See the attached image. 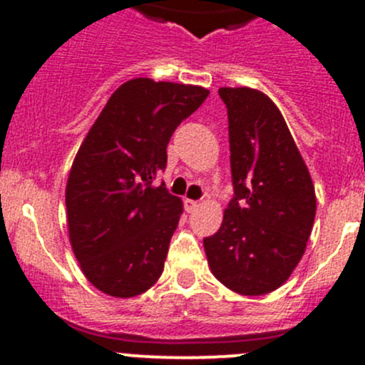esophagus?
Listing matches in <instances>:
<instances>
[{
	"instance_id": "esophagus-1",
	"label": "esophagus",
	"mask_w": 365,
	"mask_h": 365,
	"mask_svg": "<svg viewBox=\"0 0 365 365\" xmlns=\"http://www.w3.org/2000/svg\"><path fill=\"white\" fill-rule=\"evenodd\" d=\"M197 206H200V203H197V201H194V200H183V208H185V212H194V210L197 208Z\"/></svg>"
}]
</instances>
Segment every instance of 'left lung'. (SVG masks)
<instances>
[{
  "label": "left lung",
  "mask_w": 365,
  "mask_h": 365,
  "mask_svg": "<svg viewBox=\"0 0 365 365\" xmlns=\"http://www.w3.org/2000/svg\"><path fill=\"white\" fill-rule=\"evenodd\" d=\"M230 123L235 196L205 238L212 274L240 295L286 282L304 256L316 215L311 175L277 106L252 88H220Z\"/></svg>",
  "instance_id": "1"
}]
</instances>
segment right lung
Wrapping results in <instances>:
<instances>
[{"label":"right lung","mask_w":365,"mask_h":365,"mask_svg":"<svg viewBox=\"0 0 365 365\" xmlns=\"http://www.w3.org/2000/svg\"><path fill=\"white\" fill-rule=\"evenodd\" d=\"M208 93L148 77L127 81L84 138L65 190L68 235L83 274L106 295H141L160 277L183 210L153 180L165 169L173 132Z\"/></svg>","instance_id":"1"}]
</instances>
